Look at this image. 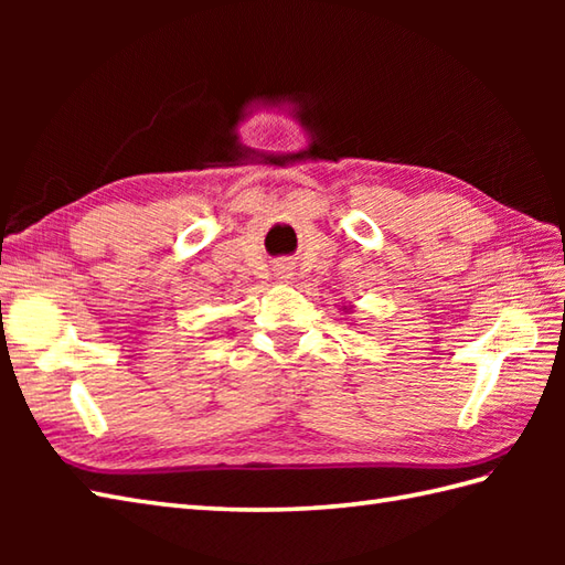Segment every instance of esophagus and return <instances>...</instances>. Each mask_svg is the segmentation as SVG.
<instances>
[{
    "label": "esophagus",
    "instance_id": "obj_1",
    "mask_svg": "<svg viewBox=\"0 0 565 565\" xmlns=\"http://www.w3.org/2000/svg\"><path fill=\"white\" fill-rule=\"evenodd\" d=\"M276 274H279L281 281H289L294 276V262H279L276 264Z\"/></svg>",
    "mask_w": 565,
    "mask_h": 565
}]
</instances>
